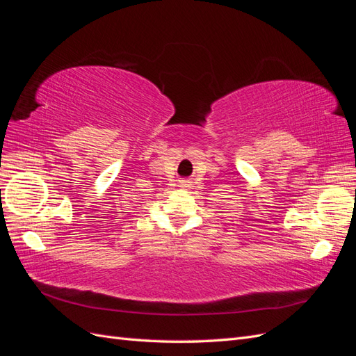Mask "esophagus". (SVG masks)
Here are the masks:
<instances>
[{
    "label": "esophagus",
    "mask_w": 356,
    "mask_h": 356,
    "mask_svg": "<svg viewBox=\"0 0 356 356\" xmlns=\"http://www.w3.org/2000/svg\"><path fill=\"white\" fill-rule=\"evenodd\" d=\"M187 182H188V181H182V187H188L190 184H187Z\"/></svg>",
    "instance_id": "esophagus-1"
}]
</instances>
